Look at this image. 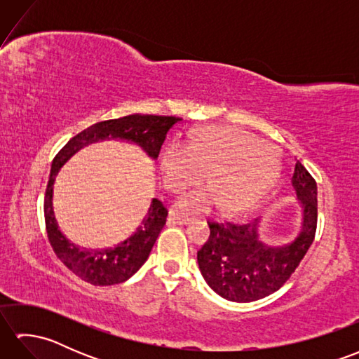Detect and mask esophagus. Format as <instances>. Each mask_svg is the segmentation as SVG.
<instances>
[{"mask_svg": "<svg viewBox=\"0 0 359 359\" xmlns=\"http://www.w3.org/2000/svg\"><path fill=\"white\" fill-rule=\"evenodd\" d=\"M191 220H193V217L185 216V215H179V212H171L170 215V222L179 224V225H188Z\"/></svg>", "mask_w": 359, "mask_h": 359, "instance_id": "obj_1", "label": "esophagus"}]
</instances>
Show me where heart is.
<instances>
[{
	"instance_id": "heart-1",
	"label": "heart",
	"mask_w": 359,
	"mask_h": 359,
	"mask_svg": "<svg viewBox=\"0 0 359 359\" xmlns=\"http://www.w3.org/2000/svg\"><path fill=\"white\" fill-rule=\"evenodd\" d=\"M158 170L170 191H180L202 180L210 188L184 194L179 207L187 211H210L220 205L225 212H243L262 201L278 177V158L270 144L233 126L201 129L188 147L180 142L165 144L158 154Z\"/></svg>"
}]
</instances>
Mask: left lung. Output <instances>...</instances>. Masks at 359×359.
I'll list each match as a JSON object with an SVG mask.
<instances>
[{
  "mask_svg": "<svg viewBox=\"0 0 359 359\" xmlns=\"http://www.w3.org/2000/svg\"><path fill=\"white\" fill-rule=\"evenodd\" d=\"M292 185L301 205V222L287 234H266L261 219L208 222L210 239L197 251V262L203 279L225 299L251 302L274 293L306 256L316 234L318 188L299 160Z\"/></svg>",
  "mask_w": 359,
  "mask_h": 359,
  "instance_id": "left-lung-1",
  "label": "left lung"
}]
</instances>
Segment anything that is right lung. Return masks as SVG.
Returning a JSON list of instances; mask_svg holds the SVG:
<instances>
[{
  "instance_id": "obj_1",
  "label": "right lung",
  "mask_w": 359,
  "mask_h": 359,
  "mask_svg": "<svg viewBox=\"0 0 359 359\" xmlns=\"http://www.w3.org/2000/svg\"><path fill=\"white\" fill-rule=\"evenodd\" d=\"M179 117L165 116H126L121 118L98 121L67 142L53 157L48 187L44 193L46 231L53 253L75 276L93 285H114L129 279L147 261L160 231L166 224L168 210L158 199H152L151 207L135 231L123 242L109 248H81L67 241L60 231L52 208V191L55 175L67 158L81 147L103 139H121L134 142L151 158H157L166 134L180 123Z\"/></svg>"
}]
</instances>
